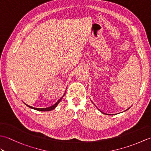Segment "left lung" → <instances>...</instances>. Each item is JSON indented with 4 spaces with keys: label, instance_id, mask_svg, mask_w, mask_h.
Instances as JSON below:
<instances>
[{
    "label": "left lung",
    "instance_id": "left-lung-1",
    "mask_svg": "<svg viewBox=\"0 0 151 151\" xmlns=\"http://www.w3.org/2000/svg\"><path fill=\"white\" fill-rule=\"evenodd\" d=\"M127 110H128V109H127Z\"/></svg>",
    "mask_w": 151,
    "mask_h": 151
}]
</instances>
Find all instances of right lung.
I'll list each match as a JSON object with an SVG mask.
<instances>
[{
	"label": "right lung",
	"instance_id": "1",
	"mask_svg": "<svg viewBox=\"0 0 151 151\" xmlns=\"http://www.w3.org/2000/svg\"><path fill=\"white\" fill-rule=\"evenodd\" d=\"M63 96H64V95H63ZM63 97H62V98H60V100L58 101L56 103H55L54 104L53 106H50V107H49V108H34V107H32V106H28V105H27V104H26L27 106H28L29 108H32V109H34V110H38V111H50V110H52L53 109H54L55 108L56 106H57V105L58 104V103L59 102H60V101L62 100V98H63Z\"/></svg>",
	"mask_w": 151,
	"mask_h": 151
}]
</instances>
